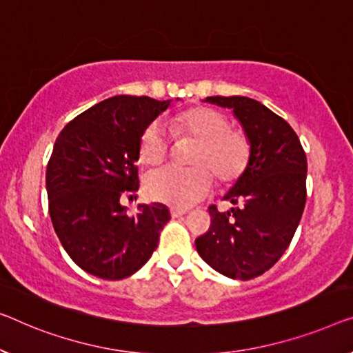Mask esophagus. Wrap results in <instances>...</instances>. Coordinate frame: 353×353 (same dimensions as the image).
Wrapping results in <instances>:
<instances>
[{"instance_id": "1", "label": "esophagus", "mask_w": 353, "mask_h": 353, "mask_svg": "<svg viewBox=\"0 0 353 353\" xmlns=\"http://www.w3.org/2000/svg\"><path fill=\"white\" fill-rule=\"evenodd\" d=\"M171 217L172 219H177V217H182V215H185L187 214V210H183V209H176V208H171Z\"/></svg>"}]
</instances>
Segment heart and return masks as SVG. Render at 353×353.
I'll list each match as a JSON object with an SVG mask.
<instances>
[{
  "instance_id": "b5f03b06",
  "label": "heart",
  "mask_w": 353,
  "mask_h": 353,
  "mask_svg": "<svg viewBox=\"0 0 353 353\" xmlns=\"http://www.w3.org/2000/svg\"><path fill=\"white\" fill-rule=\"evenodd\" d=\"M176 138L198 141L192 168L165 166L145 177V194L152 201L185 209L214 190V176L231 183L243 176L250 160V143L241 130L231 128L230 119L217 109L198 106L183 110L170 122ZM171 134L161 120H152L141 133L139 157L157 166L170 157Z\"/></svg>"
}]
</instances>
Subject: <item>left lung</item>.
<instances>
[{
	"instance_id": "1",
	"label": "left lung",
	"mask_w": 353,
	"mask_h": 353,
	"mask_svg": "<svg viewBox=\"0 0 353 353\" xmlns=\"http://www.w3.org/2000/svg\"><path fill=\"white\" fill-rule=\"evenodd\" d=\"M206 101L233 109L250 143V160L223 198L238 208L219 212L209 206L210 227L194 245L220 274L250 281L274 266L292 243L306 204V154L292 126L255 99Z\"/></svg>"
}]
</instances>
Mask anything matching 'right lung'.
<instances>
[{"mask_svg": "<svg viewBox=\"0 0 353 353\" xmlns=\"http://www.w3.org/2000/svg\"><path fill=\"white\" fill-rule=\"evenodd\" d=\"M171 99L119 94L72 119L55 141L46 185L63 249L88 274L125 279L143 268L171 219L165 204H120L139 188V138Z\"/></svg>", "mask_w": 353, "mask_h": 353, "instance_id": "right-lung-1", "label": "right lung"}]
</instances>
